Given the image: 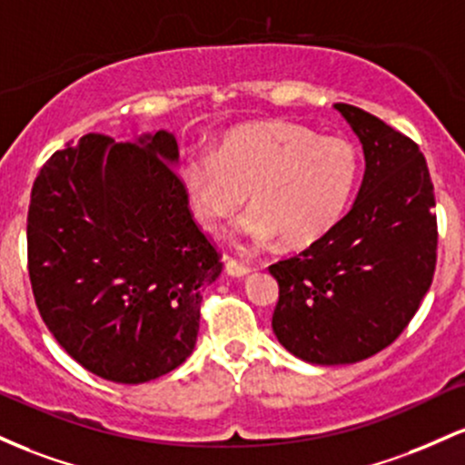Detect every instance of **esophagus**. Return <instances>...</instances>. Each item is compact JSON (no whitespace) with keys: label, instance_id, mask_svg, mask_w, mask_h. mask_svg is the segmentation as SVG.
I'll use <instances>...</instances> for the list:
<instances>
[{"label":"esophagus","instance_id":"1","mask_svg":"<svg viewBox=\"0 0 465 465\" xmlns=\"http://www.w3.org/2000/svg\"><path fill=\"white\" fill-rule=\"evenodd\" d=\"M250 270H252V268H250L248 263H243V261L232 259V257L226 259V272L231 276H246Z\"/></svg>","mask_w":465,"mask_h":465}]
</instances>
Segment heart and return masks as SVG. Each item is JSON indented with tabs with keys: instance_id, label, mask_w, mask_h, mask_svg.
<instances>
[{
	"instance_id": "obj_1",
	"label": "heart",
	"mask_w": 465,
	"mask_h": 465,
	"mask_svg": "<svg viewBox=\"0 0 465 465\" xmlns=\"http://www.w3.org/2000/svg\"><path fill=\"white\" fill-rule=\"evenodd\" d=\"M360 155L342 135H316L294 123H257L231 129L215 151L184 160L191 211L208 232H219L246 206L239 223L243 246H307L345 215L356 189Z\"/></svg>"
}]
</instances>
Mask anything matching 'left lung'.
I'll return each instance as SVG.
<instances>
[{"instance_id":"8db88e82","label":"left lung","mask_w":465,"mask_h":465,"mask_svg":"<svg viewBox=\"0 0 465 465\" xmlns=\"http://www.w3.org/2000/svg\"><path fill=\"white\" fill-rule=\"evenodd\" d=\"M333 109L362 143V186L330 232L270 265L279 283L272 330L312 364H353L389 347L420 310L437 263L435 191L424 153L364 109Z\"/></svg>"}]
</instances>
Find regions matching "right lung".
Segmentation results:
<instances>
[{"mask_svg":"<svg viewBox=\"0 0 465 465\" xmlns=\"http://www.w3.org/2000/svg\"><path fill=\"white\" fill-rule=\"evenodd\" d=\"M173 134H87L52 153L28 208L35 302L87 371L140 384L195 349L202 292L222 272L175 173Z\"/></svg>","mask_w":465,"mask_h":465,"instance_id":"obj_1","label":"right lung"}]
</instances>
